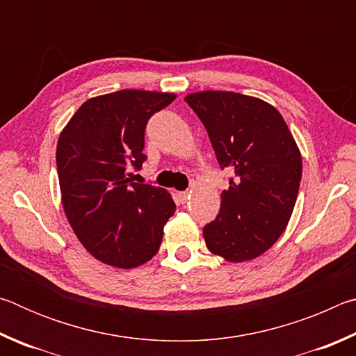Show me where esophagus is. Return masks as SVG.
<instances>
[{"instance_id": "1", "label": "esophagus", "mask_w": 356, "mask_h": 356, "mask_svg": "<svg viewBox=\"0 0 356 356\" xmlns=\"http://www.w3.org/2000/svg\"><path fill=\"white\" fill-rule=\"evenodd\" d=\"M190 197V193L188 191H179L177 193V200H179V202H186V200H188Z\"/></svg>"}]
</instances>
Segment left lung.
Returning <instances> with one entry per match:
<instances>
[{
	"instance_id": "left-lung-1",
	"label": "left lung",
	"mask_w": 356,
	"mask_h": 356,
	"mask_svg": "<svg viewBox=\"0 0 356 356\" xmlns=\"http://www.w3.org/2000/svg\"><path fill=\"white\" fill-rule=\"evenodd\" d=\"M206 127L221 170L234 177L216 218L204 226L207 248L229 262L251 261L284 232L301 180V155L284 119L267 102L227 91L185 97Z\"/></svg>"
}]
</instances>
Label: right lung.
<instances>
[{
    "instance_id": "right-lung-1",
    "label": "right lung",
    "mask_w": 356,
    "mask_h": 356,
    "mask_svg": "<svg viewBox=\"0 0 356 356\" xmlns=\"http://www.w3.org/2000/svg\"><path fill=\"white\" fill-rule=\"evenodd\" d=\"M174 99L138 89L99 95L84 102L59 135L64 212L84 248L104 264L134 268L160 248L176 204L165 188L131 182L129 171L147 159V120Z\"/></svg>"
}]
</instances>
